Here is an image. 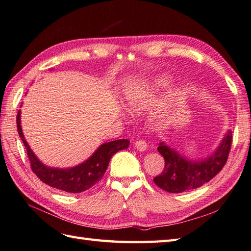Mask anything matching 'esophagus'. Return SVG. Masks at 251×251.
Instances as JSON below:
<instances>
[{"mask_svg": "<svg viewBox=\"0 0 251 251\" xmlns=\"http://www.w3.org/2000/svg\"><path fill=\"white\" fill-rule=\"evenodd\" d=\"M134 147H135L137 150H140V151H144V150L147 149V143L145 142V141H143V140L136 141V142L134 143Z\"/></svg>", "mask_w": 251, "mask_h": 251, "instance_id": "obj_1", "label": "esophagus"}]
</instances>
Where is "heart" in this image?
Instances as JSON below:
<instances>
[{
    "label": "heart",
    "mask_w": 251,
    "mask_h": 251,
    "mask_svg": "<svg viewBox=\"0 0 251 251\" xmlns=\"http://www.w3.org/2000/svg\"><path fill=\"white\" fill-rule=\"evenodd\" d=\"M147 98L148 96L143 93L131 94V96H127L126 98L127 105H129L130 109L133 111H141L147 106Z\"/></svg>",
    "instance_id": "obj_1"
}]
</instances>
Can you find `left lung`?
<instances>
[{
    "mask_svg": "<svg viewBox=\"0 0 251 251\" xmlns=\"http://www.w3.org/2000/svg\"><path fill=\"white\" fill-rule=\"evenodd\" d=\"M231 145L232 131H229L214 154L203 161L191 162L164 143H160L158 151L162 154L165 164L162 173L155 176L153 181L159 188L171 193H180L201 187L213 179L226 165Z\"/></svg>",
    "mask_w": 251,
    "mask_h": 251,
    "instance_id": "left-lung-1",
    "label": "left lung"
}]
</instances>
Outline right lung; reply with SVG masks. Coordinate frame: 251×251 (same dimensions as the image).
<instances>
[{"mask_svg":"<svg viewBox=\"0 0 251 251\" xmlns=\"http://www.w3.org/2000/svg\"><path fill=\"white\" fill-rule=\"evenodd\" d=\"M17 130L26 149L32 172L46 185L70 193L86 191L101 180L106 172L110 158L119 150L126 149L130 144L127 140L105 143L87 161L75 168L52 169L40 162L27 145L20 126V109L17 114Z\"/></svg>","mask_w":251,"mask_h":251,"instance_id":"obj_1","label":"right lung"}]
</instances>
